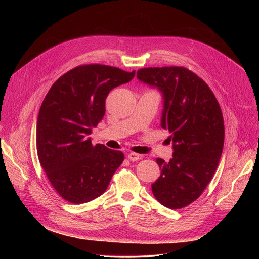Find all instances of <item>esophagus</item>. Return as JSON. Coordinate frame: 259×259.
<instances>
[{
    "label": "esophagus",
    "instance_id": "34e87169",
    "mask_svg": "<svg viewBox=\"0 0 259 259\" xmlns=\"http://www.w3.org/2000/svg\"><path fill=\"white\" fill-rule=\"evenodd\" d=\"M140 157H141V155L136 154V153H129V154H128V159H129L130 161H132V162H135V161L139 160Z\"/></svg>",
    "mask_w": 259,
    "mask_h": 259
}]
</instances>
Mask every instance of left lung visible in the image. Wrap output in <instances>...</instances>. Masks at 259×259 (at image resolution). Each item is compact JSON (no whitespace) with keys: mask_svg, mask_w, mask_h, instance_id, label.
Listing matches in <instances>:
<instances>
[{"mask_svg":"<svg viewBox=\"0 0 259 259\" xmlns=\"http://www.w3.org/2000/svg\"><path fill=\"white\" fill-rule=\"evenodd\" d=\"M137 79L162 92L161 126L171 133L173 147L169 162L156 160L161 175L153 194L167 208H183L202 195L217 169L225 141L223 113L209 86L186 67L141 68Z\"/></svg>","mask_w":259,"mask_h":259,"instance_id":"obj_1","label":"left lung"}]
</instances>
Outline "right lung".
<instances>
[{
    "label": "right lung",
    "mask_w": 259,
    "mask_h": 259,
    "mask_svg": "<svg viewBox=\"0 0 259 259\" xmlns=\"http://www.w3.org/2000/svg\"><path fill=\"white\" fill-rule=\"evenodd\" d=\"M134 76L135 70L80 65L62 75L45 96L36 122V151L50 183L64 200L84 204L98 198L123 163L122 152L93 145L88 135L104 116L109 91Z\"/></svg>",
    "instance_id": "right-lung-1"
}]
</instances>
